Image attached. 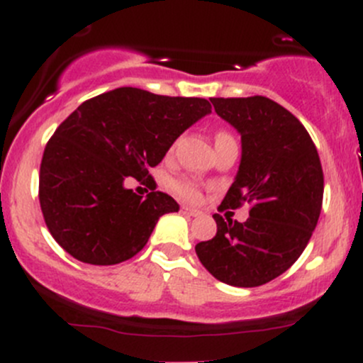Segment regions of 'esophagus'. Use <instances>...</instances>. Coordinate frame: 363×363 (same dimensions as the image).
<instances>
[{
  "label": "esophagus",
  "instance_id": "esophagus-1",
  "mask_svg": "<svg viewBox=\"0 0 363 363\" xmlns=\"http://www.w3.org/2000/svg\"><path fill=\"white\" fill-rule=\"evenodd\" d=\"M181 213L186 216H201L203 211L196 210V208H189V206H181Z\"/></svg>",
  "mask_w": 363,
  "mask_h": 363
}]
</instances>
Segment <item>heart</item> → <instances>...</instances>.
Here are the masks:
<instances>
[{"label": "heart", "instance_id": "heart-1", "mask_svg": "<svg viewBox=\"0 0 363 363\" xmlns=\"http://www.w3.org/2000/svg\"><path fill=\"white\" fill-rule=\"evenodd\" d=\"M174 191H176L181 198L187 199V201H198L199 199L198 187H196L191 181H186V179L174 182Z\"/></svg>", "mask_w": 363, "mask_h": 363}]
</instances>
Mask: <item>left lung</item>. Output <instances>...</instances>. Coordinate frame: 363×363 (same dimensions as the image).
<instances>
[{
    "label": "left lung",
    "mask_w": 363,
    "mask_h": 363,
    "mask_svg": "<svg viewBox=\"0 0 363 363\" xmlns=\"http://www.w3.org/2000/svg\"><path fill=\"white\" fill-rule=\"evenodd\" d=\"M210 101L242 148L222 205L249 203L251 211L242 223L213 215L216 235L196 254L216 280L251 289L285 273L306 249L323 206V167L307 129L280 104L261 95Z\"/></svg>",
    "instance_id": "left-lung-1"
}]
</instances>
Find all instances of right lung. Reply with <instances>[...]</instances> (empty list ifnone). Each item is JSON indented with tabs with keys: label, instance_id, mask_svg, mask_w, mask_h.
<instances>
[{
	"label": "right lung",
	"instance_id": "1",
	"mask_svg": "<svg viewBox=\"0 0 363 363\" xmlns=\"http://www.w3.org/2000/svg\"><path fill=\"white\" fill-rule=\"evenodd\" d=\"M208 114L206 99L133 86L83 102L56 129L40 164V208L56 242L86 264H119L136 256L158 218L179 205L160 191L143 198L124 182L153 181L148 167Z\"/></svg>",
	"mask_w": 363,
	"mask_h": 363
}]
</instances>
